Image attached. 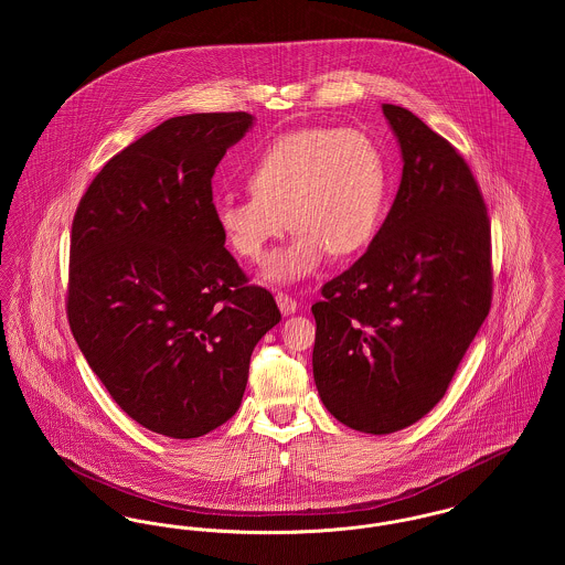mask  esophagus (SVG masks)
<instances>
[{
    "instance_id": "obj_1",
    "label": "esophagus",
    "mask_w": 565,
    "mask_h": 565,
    "mask_svg": "<svg viewBox=\"0 0 565 565\" xmlns=\"http://www.w3.org/2000/svg\"><path fill=\"white\" fill-rule=\"evenodd\" d=\"M275 300H277V307H279V311H281L284 316L296 313L298 305H296V300L292 296L286 295V292H277V295H275Z\"/></svg>"
}]
</instances>
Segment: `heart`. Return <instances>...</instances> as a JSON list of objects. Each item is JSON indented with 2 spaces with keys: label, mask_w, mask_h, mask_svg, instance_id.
<instances>
[{
  "label": "heart",
  "mask_w": 565,
  "mask_h": 565,
  "mask_svg": "<svg viewBox=\"0 0 565 565\" xmlns=\"http://www.w3.org/2000/svg\"><path fill=\"white\" fill-rule=\"evenodd\" d=\"M249 194H224L215 222L228 245L258 263L270 242L296 226L270 254L265 279L311 275L326 254L350 256L375 237L387 199V167L366 131L311 127L273 139L252 162Z\"/></svg>",
  "instance_id": "1"
}]
</instances>
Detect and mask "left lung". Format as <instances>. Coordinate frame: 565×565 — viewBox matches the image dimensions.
<instances>
[{
	"mask_svg": "<svg viewBox=\"0 0 565 565\" xmlns=\"http://www.w3.org/2000/svg\"><path fill=\"white\" fill-rule=\"evenodd\" d=\"M403 152L394 205L369 249L326 281L313 379L351 430L392 434L445 396L491 307V224L456 148L413 111L383 104Z\"/></svg>",
	"mask_w": 565,
	"mask_h": 565,
	"instance_id": "left-lung-1",
	"label": "left lung"
}]
</instances>
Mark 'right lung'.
Wrapping results in <instances>:
<instances>
[{
	"instance_id": "obj_1",
	"label": "right lung",
	"mask_w": 565,
	"mask_h": 565,
	"mask_svg": "<svg viewBox=\"0 0 565 565\" xmlns=\"http://www.w3.org/2000/svg\"><path fill=\"white\" fill-rule=\"evenodd\" d=\"M252 125L247 111L164 120L104 164L74 215V339L116 404L169 438L237 413L252 351L281 320L215 222V167Z\"/></svg>"
}]
</instances>
